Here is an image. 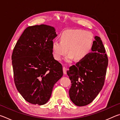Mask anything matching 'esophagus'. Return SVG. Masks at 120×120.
<instances>
[{
	"mask_svg": "<svg viewBox=\"0 0 120 120\" xmlns=\"http://www.w3.org/2000/svg\"><path fill=\"white\" fill-rule=\"evenodd\" d=\"M67 68L65 67H63V71H64V75H66L67 74Z\"/></svg>",
	"mask_w": 120,
	"mask_h": 120,
	"instance_id": "esophagus-1",
	"label": "esophagus"
}]
</instances>
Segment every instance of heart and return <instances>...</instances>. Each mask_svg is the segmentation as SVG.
<instances>
[{"mask_svg":"<svg viewBox=\"0 0 120 120\" xmlns=\"http://www.w3.org/2000/svg\"><path fill=\"white\" fill-rule=\"evenodd\" d=\"M93 35L82 30H69L64 31L60 35V42L54 41L52 49L54 58L60 61L69 54L66 59L70 62L73 58L79 60L84 59L89 53L93 44Z\"/></svg>","mask_w":120,"mask_h":120,"instance_id":"heart-1","label":"heart"}]
</instances>
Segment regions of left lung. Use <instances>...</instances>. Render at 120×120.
<instances>
[{
	"label": "left lung",
	"instance_id": "1",
	"mask_svg": "<svg viewBox=\"0 0 120 120\" xmlns=\"http://www.w3.org/2000/svg\"><path fill=\"white\" fill-rule=\"evenodd\" d=\"M95 39L92 52L67 71L71 82L69 91L70 98L78 106L92 102L104 84L108 58L101 38L96 36Z\"/></svg>",
	"mask_w": 120,
	"mask_h": 120
}]
</instances>
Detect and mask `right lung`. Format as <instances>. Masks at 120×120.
I'll use <instances>...</instances> for the list:
<instances>
[{
	"label": "right lung",
	"instance_id": "obj_1",
	"mask_svg": "<svg viewBox=\"0 0 120 120\" xmlns=\"http://www.w3.org/2000/svg\"><path fill=\"white\" fill-rule=\"evenodd\" d=\"M53 27L42 24L24 30L11 56L15 84L28 103L45 104L54 85L63 76L62 66L53 56Z\"/></svg>",
	"mask_w": 120,
	"mask_h": 120
}]
</instances>
